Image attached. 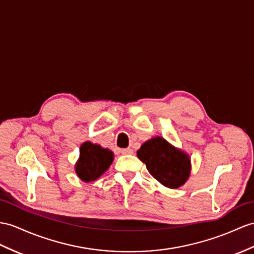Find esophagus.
Instances as JSON below:
<instances>
[{
	"mask_svg": "<svg viewBox=\"0 0 254 254\" xmlns=\"http://www.w3.org/2000/svg\"><path fill=\"white\" fill-rule=\"evenodd\" d=\"M121 153L123 154V155H131V154H133V151L131 150V148L127 147V148H123Z\"/></svg>",
	"mask_w": 254,
	"mask_h": 254,
	"instance_id": "34e87169",
	"label": "esophagus"
}]
</instances>
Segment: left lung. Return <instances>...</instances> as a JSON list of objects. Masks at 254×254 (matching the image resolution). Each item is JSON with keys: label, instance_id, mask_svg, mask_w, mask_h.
Instances as JSON below:
<instances>
[{"label": "left lung", "instance_id": "8db88e82", "mask_svg": "<svg viewBox=\"0 0 254 254\" xmlns=\"http://www.w3.org/2000/svg\"><path fill=\"white\" fill-rule=\"evenodd\" d=\"M137 156L146 165L148 172L169 189L181 187L190 176L189 156L160 137L153 138L142 144Z\"/></svg>", "mask_w": 254, "mask_h": 254}]
</instances>
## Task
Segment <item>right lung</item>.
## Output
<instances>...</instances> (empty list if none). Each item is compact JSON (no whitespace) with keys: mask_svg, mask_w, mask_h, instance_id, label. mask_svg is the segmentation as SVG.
<instances>
[{"mask_svg":"<svg viewBox=\"0 0 254 254\" xmlns=\"http://www.w3.org/2000/svg\"><path fill=\"white\" fill-rule=\"evenodd\" d=\"M79 153L80 155L75 171L85 182L95 181L108 170L113 162L112 152L90 142H85L80 145Z\"/></svg>","mask_w":254,"mask_h":254,"instance_id":"obj_1","label":"right lung"}]
</instances>
